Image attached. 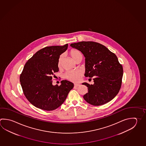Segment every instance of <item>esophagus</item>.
<instances>
[{"label": "esophagus", "mask_w": 146, "mask_h": 146, "mask_svg": "<svg viewBox=\"0 0 146 146\" xmlns=\"http://www.w3.org/2000/svg\"><path fill=\"white\" fill-rule=\"evenodd\" d=\"M80 85V84H74V87H78V86H79Z\"/></svg>", "instance_id": "esophagus-1"}]
</instances>
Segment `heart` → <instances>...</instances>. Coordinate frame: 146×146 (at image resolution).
<instances>
[{
  "instance_id": "obj_1",
  "label": "heart",
  "mask_w": 146,
  "mask_h": 146,
  "mask_svg": "<svg viewBox=\"0 0 146 146\" xmlns=\"http://www.w3.org/2000/svg\"><path fill=\"white\" fill-rule=\"evenodd\" d=\"M70 55L71 56L72 59L74 60H76L80 56H82L81 52L77 50H71L70 52ZM63 59L62 56H60L58 59V66L60 67L61 63ZM82 72L80 70H75V71H69L66 72L64 75V77L73 82H77L80 79V77L82 76Z\"/></svg>"
}]
</instances>
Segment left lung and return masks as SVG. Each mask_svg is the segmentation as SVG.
I'll list each match as a JSON object with an SVG mask.
<instances>
[{"mask_svg":"<svg viewBox=\"0 0 146 146\" xmlns=\"http://www.w3.org/2000/svg\"><path fill=\"white\" fill-rule=\"evenodd\" d=\"M70 46L82 52L85 57L86 77H94V84L84 83L88 92L83 98L86 102L99 106L110 102L121 88L123 68L116 55L96 42L82 41Z\"/></svg>","mask_w":146,"mask_h":146,"instance_id":"obj_1","label":"left lung"}]
</instances>
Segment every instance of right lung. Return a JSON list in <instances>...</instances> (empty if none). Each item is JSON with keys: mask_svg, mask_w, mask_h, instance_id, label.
<instances>
[{"mask_svg": "<svg viewBox=\"0 0 146 146\" xmlns=\"http://www.w3.org/2000/svg\"><path fill=\"white\" fill-rule=\"evenodd\" d=\"M68 46L66 44L44 47L25 64L20 75L21 85L27 99L36 108L55 110L63 104L73 88V83L66 80L61 81L59 86L52 84L54 73L59 71L58 59Z\"/></svg>", "mask_w": 146, "mask_h": 146, "instance_id": "obj_1", "label": "right lung"}]
</instances>
